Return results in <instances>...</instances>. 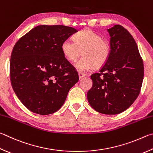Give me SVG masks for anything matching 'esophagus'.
Masks as SVG:
<instances>
[{
  "instance_id": "obj_1",
  "label": "esophagus",
  "mask_w": 153,
  "mask_h": 153,
  "mask_svg": "<svg viewBox=\"0 0 153 153\" xmlns=\"http://www.w3.org/2000/svg\"><path fill=\"white\" fill-rule=\"evenodd\" d=\"M78 75H79V79H82V77H84V76H85V74H84V73H82V72H79Z\"/></svg>"
}]
</instances>
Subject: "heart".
Returning <instances> with one entry per match:
<instances>
[{
  "label": "heart",
  "instance_id": "heart-1",
  "mask_svg": "<svg viewBox=\"0 0 153 153\" xmlns=\"http://www.w3.org/2000/svg\"><path fill=\"white\" fill-rule=\"evenodd\" d=\"M62 51L69 62H74L80 55L84 56L76 63L78 71H87L104 65L110 54V45L100 35L90 29H83L74 35V41L66 39L63 41Z\"/></svg>",
  "mask_w": 153,
  "mask_h": 153
}]
</instances>
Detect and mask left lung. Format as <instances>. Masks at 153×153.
I'll return each instance as SVG.
<instances>
[{"mask_svg":"<svg viewBox=\"0 0 153 153\" xmlns=\"http://www.w3.org/2000/svg\"><path fill=\"white\" fill-rule=\"evenodd\" d=\"M110 54L98 73L91 75L89 104L104 114H118L128 109L139 95L144 77L143 61L131 34L120 25L107 29Z\"/></svg>","mask_w":153,"mask_h":153,"instance_id":"left-lung-1","label":"left lung"}]
</instances>
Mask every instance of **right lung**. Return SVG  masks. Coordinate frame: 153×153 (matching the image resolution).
<instances>
[{"label": "right lung", "mask_w": 153, "mask_h": 153, "mask_svg": "<svg viewBox=\"0 0 153 153\" xmlns=\"http://www.w3.org/2000/svg\"><path fill=\"white\" fill-rule=\"evenodd\" d=\"M76 32L70 27L39 25L14 46L10 60L11 85L31 112L41 115L57 112L78 82V74L62 51L63 41Z\"/></svg>", "instance_id": "right-lung-1"}]
</instances>
